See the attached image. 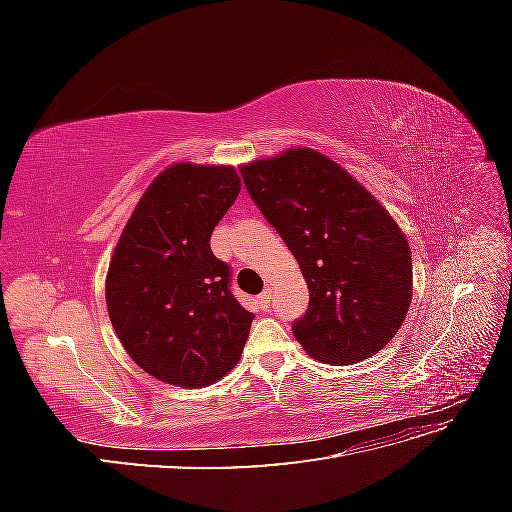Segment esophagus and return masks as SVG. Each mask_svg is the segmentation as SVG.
<instances>
[{"instance_id":"1","label":"esophagus","mask_w":512,"mask_h":512,"mask_svg":"<svg viewBox=\"0 0 512 512\" xmlns=\"http://www.w3.org/2000/svg\"><path fill=\"white\" fill-rule=\"evenodd\" d=\"M271 294H273V290H271V288H265V292H262L260 297H258L260 309H265V312H267V309H269V303H271Z\"/></svg>"}]
</instances>
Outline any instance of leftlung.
<instances>
[{"mask_svg": "<svg viewBox=\"0 0 512 512\" xmlns=\"http://www.w3.org/2000/svg\"><path fill=\"white\" fill-rule=\"evenodd\" d=\"M241 177L307 282V312L292 324L303 350L335 365L382 350L412 301L410 245L391 213L314 149L243 164Z\"/></svg>", "mask_w": 512, "mask_h": 512, "instance_id": "left-lung-1", "label": "left lung"}]
</instances>
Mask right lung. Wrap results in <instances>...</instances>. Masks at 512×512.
<instances>
[{"instance_id":"right-lung-1","label":"right lung","mask_w":512,"mask_h":512,"mask_svg":"<svg viewBox=\"0 0 512 512\" xmlns=\"http://www.w3.org/2000/svg\"><path fill=\"white\" fill-rule=\"evenodd\" d=\"M232 166H168L123 228L106 275V307L121 346L147 374L200 389L237 365L254 314L230 292L211 232L235 203Z\"/></svg>"}]
</instances>
